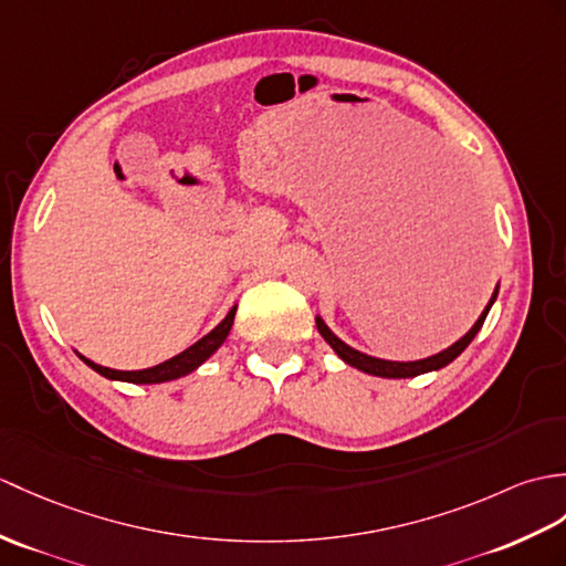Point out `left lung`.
Masks as SVG:
<instances>
[{"instance_id": "left-lung-1", "label": "left lung", "mask_w": 566, "mask_h": 566, "mask_svg": "<svg viewBox=\"0 0 566 566\" xmlns=\"http://www.w3.org/2000/svg\"><path fill=\"white\" fill-rule=\"evenodd\" d=\"M496 294H499V284L494 286V294L490 298V304L484 306V311L480 313V318L475 321V325L470 327V331L461 337L455 339V343L451 347L441 349L439 354H431V357L427 359H417V361H390V359H378V357H371V354H364L359 349L349 347L345 339H339L331 327L325 325V321L321 318V315H315V327H318V333L323 335V339L327 345H331L335 349V354L339 359H343L345 364L354 366V369H359L364 374H371V376H380V378H412V376H419V374H429V371H439L443 369V366H449L458 354H461L472 339H475V335L480 333V327L484 323V318H488V313L492 308V304L496 301Z\"/></svg>"}]
</instances>
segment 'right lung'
Listing matches in <instances>:
<instances>
[{
  "label": "right lung",
  "mask_w": 566,
  "mask_h": 566,
  "mask_svg": "<svg viewBox=\"0 0 566 566\" xmlns=\"http://www.w3.org/2000/svg\"><path fill=\"white\" fill-rule=\"evenodd\" d=\"M235 318V306L227 313V318H223L214 331H209L205 337L197 339L195 345H190L186 352L176 354V357H170L161 364L149 366V369H139V371H117V369H108V366H101L96 361H91L86 357L78 354V359H82L86 366H91L96 374L105 376L108 380H125V384H142V386H151V384H166V380H176L192 374L195 369H200V366L212 357V354L223 345V339L229 337L231 333V325Z\"/></svg>",
  "instance_id": "add662e5"
}]
</instances>
